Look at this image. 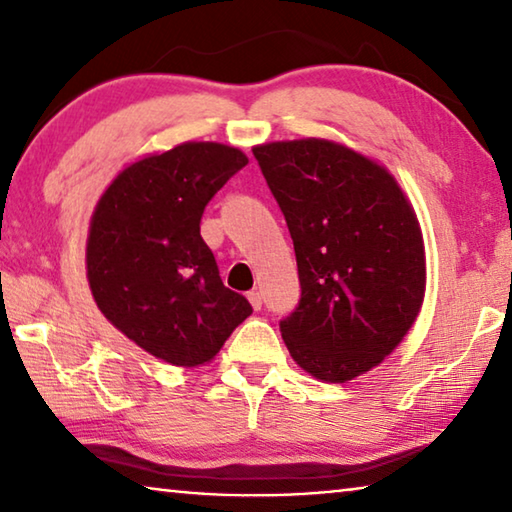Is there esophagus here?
I'll return each instance as SVG.
<instances>
[{
  "instance_id": "esophagus-1",
  "label": "esophagus",
  "mask_w": 512,
  "mask_h": 512,
  "mask_svg": "<svg viewBox=\"0 0 512 512\" xmlns=\"http://www.w3.org/2000/svg\"><path fill=\"white\" fill-rule=\"evenodd\" d=\"M248 302H250V305H253L255 311L262 309V296H259L257 291H250V293H248Z\"/></svg>"
}]
</instances>
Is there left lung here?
I'll list each match as a JSON object with an SVG mask.
<instances>
[{
	"label": "left lung",
	"mask_w": 512,
	"mask_h": 512,
	"mask_svg": "<svg viewBox=\"0 0 512 512\" xmlns=\"http://www.w3.org/2000/svg\"><path fill=\"white\" fill-rule=\"evenodd\" d=\"M253 155L298 262L302 293L280 320L282 339L311 377L343 384L379 366L420 314L418 216L386 167L343 144L307 137Z\"/></svg>",
	"instance_id": "left-lung-1"
}]
</instances>
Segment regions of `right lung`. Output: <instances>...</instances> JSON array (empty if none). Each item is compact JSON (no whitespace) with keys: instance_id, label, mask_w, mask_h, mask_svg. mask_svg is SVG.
Wrapping results in <instances>:
<instances>
[{"instance_id":"obj_1","label":"right lung","mask_w":512,"mask_h":512,"mask_svg":"<svg viewBox=\"0 0 512 512\" xmlns=\"http://www.w3.org/2000/svg\"><path fill=\"white\" fill-rule=\"evenodd\" d=\"M246 164L235 146L185 142L128 164L94 207L85 250L94 302L171 366L212 361L253 314L201 237L205 205Z\"/></svg>"}]
</instances>
